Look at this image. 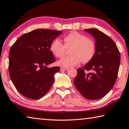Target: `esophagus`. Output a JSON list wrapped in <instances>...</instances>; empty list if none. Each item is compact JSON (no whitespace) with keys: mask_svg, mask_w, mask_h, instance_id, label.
<instances>
[{"mask_svg":"<svg viewBox=\"0 0 129 129\" xmlns=\"http://www.w3.org/2000/svg\"><path fill=\"white\" fill-rule=\"evenodd\" d=\"M68 69V68H65V67H61L60 68V71H67V70Z\"/></svg>","mask_w":129,"mask_h":129,"instance_id":"esophagus-1","label":"esophagus"}]
</instances>
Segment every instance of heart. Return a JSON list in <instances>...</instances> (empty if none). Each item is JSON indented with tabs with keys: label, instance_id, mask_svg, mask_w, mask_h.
I'll list each match as a JSON object with an SVG mask.
<instances>
[{
	"label": "heart",
	"instance_id": "1",
	"mask_svg": "<svg viewBox=\"0 0 129 129\" xmlns=\"http://www.w3.org/2000/svg\"><path fill=\"white\" fill-rule=\"evenodd\" d=\"M64 44L59 39L52 41L50 50L57 57H62L67 48H70L71 56L65 57L57 62L58 65L63 67H73L81 61L87 63L93 59L95 53V45L94 41L86 36L77 32H72L64 38Z\"/></svg>",
	"mask_w": 129,
	"mask_h": 129
}]
</instances>
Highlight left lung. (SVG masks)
<instances>
[{
  "instance_id": "left-lung-1",
  "label": "left lung",
  "mask_w": 129,
  "mask_h": 129,
  "mask_svg": "<svg viewBox=\"0 0 129 129\" xmlns=\"http://www.w3.org/2000/svg\"><path fill=\"white\" fill-rule=\"evenodd\" d=\"M84 30L94 38L95 53L84 68L77 69L74 84L85 99L95 100L104 97L113 88L118 73L121 56L116 44L110 37L94 28ZM91 70L94 73L84 72Z\"/></svg>"
}]
</instances>
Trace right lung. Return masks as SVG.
Returning <instances> with one entry per match:
<instances>
[{
	"label": "right lung",
	"mask_w": 129,
	"mask_h": 129,
	"mask_svg": "<svg viewBox=\"0 0 129 129\" xmlns=\"http://www.w3.org/2000/svg\"><path fill=\"white\" fill-rule=\"evenodd\" d=\"M62 31L37 29L21 36L10 48V76L21 94L38 100L45 95L60 67L48 68L56 61L50 46Z\"/></svg>",
	"instance_id": "right-lung-1"
}]
</instances>
